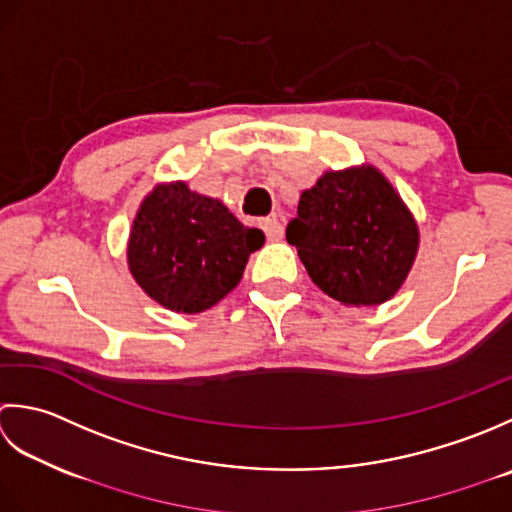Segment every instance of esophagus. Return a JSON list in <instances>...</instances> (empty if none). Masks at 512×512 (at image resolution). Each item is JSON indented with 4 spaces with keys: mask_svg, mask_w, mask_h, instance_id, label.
<instances>
[{
    "mask_svg": "<svg viewBox=\"0 0 512 512\" xmlns=\"http://www.w3.org/2000/svg\"><path fill=\"white\" fill-rule=\"evenodd\" d=\"M260 229H263L265 232V236H267V241H280V238L285 236V229H283V225H280L276 218H260Z\"/></svg>",
    "mask_w": 512,
    "mask_h": 512,
    "instance_id": "obj_1",
    "label": "esophagus"
}]
</instances>
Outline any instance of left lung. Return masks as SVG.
<instances>
[{"label":"left lung","instance_id":"8db88e82","mask_svg":"<svg viewBox=\"0 0 512 512\" xmlns=\"http://www.w3.org/2000/svg\"><path fill=\"white\" fill-rule=\"evenodd\" d=\"M309 278L342 305H382L398 294L420 245L400 194L373 165L325 172L300 194L287 225Z\"/></svg>","mask_w":512,"mask_h":512}]
</instances>
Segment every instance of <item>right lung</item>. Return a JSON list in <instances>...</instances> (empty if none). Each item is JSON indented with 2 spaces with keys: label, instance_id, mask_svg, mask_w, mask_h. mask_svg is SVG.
<instances>
[{
  "label": "right lung",
  "instance_id": "1",
  "mask_svg": "<svg viewBox=\"0 0 512 512\" xmlns=\"http://www.w3.org/2000/svg\"><path fill=\"white\" fill-rule=\"evenodd\" d=\"M265 234L245 227L187 183H161L143 198L128 241V267L152 300L176 314L214 307L241 283Z\"/></svg>",
  "mask_w": 512,
  "mask_h": 512
}]
</instances>
